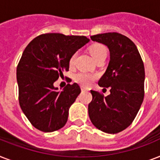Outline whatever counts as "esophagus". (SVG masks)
Wrapping results in <instances>:
<instances>
[{
    "label": "esophagus",
    "instance_id": "obj_1",
    "mask_svg": "<svg viewBox=\"0 0 160 160\" xmlns=\"http://www.w3.org/2000/svg\"><path fill=\"white\" fill-rule=\"evenodd\" d=\"M81 90H82V91H88V89H86V88H85V87H81Z\"/></svg>",
    "mask_w": 160,
    "mask_h": 160
}]
</instances>
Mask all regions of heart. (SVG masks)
I'll use <instances>...</instances> for the list:
<instances>
[{"label": "heart", "mask_w": 160, "mask_h": 160, "mask_svg": "<svg viewBox=\"0 0 160 160\" xmlns=\"http://www.w3.org/2000/svg\"><path fill=\"white\" fill-rule=\"evenodd\" d=\"M90 52L94 58L95 61H97L101 59H105L107 56V49L105 46H103L102 44H94L93 46L90 47ZM77 56V53L73 54L71 57L70 58V65L72 66L75 64V59ZM95 80V76L90 74L86 73H78L75 75V80L80 85L83 86H88L93 82V80Z\"/></svg>", "instance_id": "b5f03b06"}]
</instances>
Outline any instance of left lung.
<instances>
[{"label": "left lung", "mask_w": 160, "mask_h": 160, "mask_svg": "<svg viewBox=\"0 0 160 160\" xmlns=\"http://www.w3.org/2000/svg\"><path fill=\"white\" fill-rule=\"evenodd\" d=\"M109 51L106 71L99 80L100 87L109 88L104 96L90 90L89 116L98 129L117 134L129 127L138 114L144 96V66L136 46L131 40L116 32L90 36Z\"/></svg>", "instance_id": "obj_1"}]
</instances>
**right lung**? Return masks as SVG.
Instances as JSON below:
<instances>
[{
	"instance_id": "add662e5",
	"label": "right lung",
	"mask_w": 160,
	"mask_h": 160,
	"mask_svg": "<svg viewBox=\"0 0 160 160\" xmlns=\"http://www.w3.org/2000/svg\"><path fill=\"white\" fill-rule=\"evenodd\" d=\"M90 41L84 36L44 34L28 44L16 69L19 103L35 128L53 132L65 126L69 109L80 93L78 84L59 91L54 83L70 67V58Z\"/></svg>"
}]
</instances>
